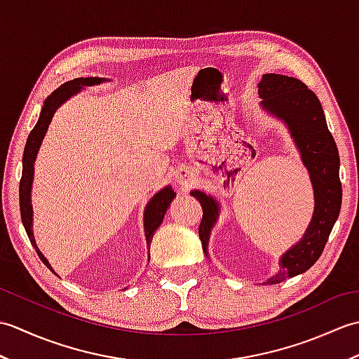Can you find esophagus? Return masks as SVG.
Masks as SVG:
<instances>
[{
	"label": "esophagus",
	"mask_w": 359,
	"mask_h": 359,
	"mask_svg": "<svg viewBox=\"0 0 359 359\" xmlns=\"http://www.w3.org/2000/svg\"><path fill=\"white\" fill-rule=\"evenodd\" d=\"M177 179H179V184L180 185H188L189 182H191V179H193V171L189 170V168H180Z\"/></svg>",
	"instance_id": "esophagus-1"
}]
</instances>
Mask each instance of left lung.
I'll return each mask as SVG.
<instances>
[{
	"mask_svg": "<svg viewBox=\"0 0 359 359\" xmlns=\"http://www.w3.org/2000/svg\"><path fill=\"white\" fill-rule=\"evenodd\" d=\"M262 111L279 120L288 129L302 165L313 187L315 208L306 233L279 259V270L264 284H279L307 271L323 250L334 222L338 220L342 188L339 182V154L337 143L327 128L323 106L318 97L301 80L279 74H265L257 83ZM201 202L203 216L199 225L202 248L208 257L211 230L217 224L220 203L202 189H193Z\"/></svg>",
	"mask_w": 359,
	"mask_h": 359,
	"instance_id": "1",
	"label": "left lung"
}]
</instances>
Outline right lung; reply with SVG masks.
<instances>
[{"instance_id":"1","label":"right lung","mask_w":359,"mask_h":359,"mask_svg":"<svg viewBox=\"0 0 359 359\" xmlns=\"http://www.w3.org/2000/svg\"><path fill=\"white\" fill-rule=\"evenodd\" d=\"M109 81V79H100V77H86V79H75L71 81H66L65 85L57 88L50 95H48L43 108L40 112V118H38L35 128L30 131L26 147H25V154H22V174H21V182H20V211H21V220L22 225H25V230L29 236L30 242H32L34 248L36 250L38 256L43 261V264L48 266L49 270L53 271L52 265L49 264L48 259L44 257L40 250L36 247V242L34 238V211H32V184H34V170H35V160L38 156V151L43 143V139L46 133H48V128L50 121L55 116L57 109L69 100L71 97L75 94L81 93L83 89L88 86H95L100 85V83ZM175 193L171 188V185H166L165 188L160 189L154 196L148 201L147 207L143 211V228H144V238H147V247H151L152 236H154L156 230L163 222L165 212L170 208L171 202L174 201ZM149 261V257H148ZM55 273V271H53ZM57 274V273H55Z\"/></svg>"}]
</instances>
